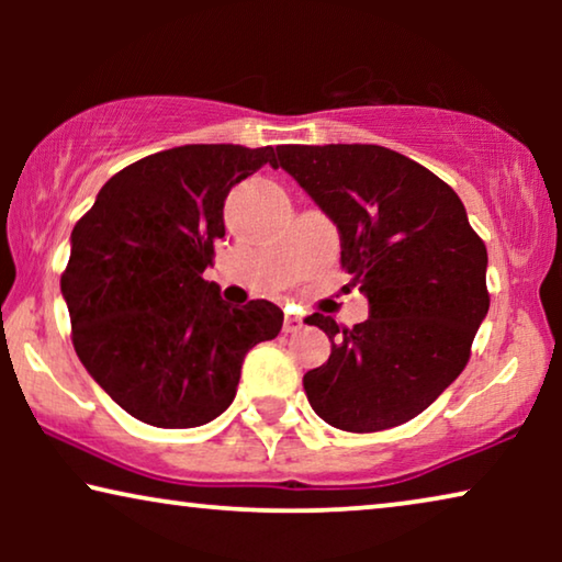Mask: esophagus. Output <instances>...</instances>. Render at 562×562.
<instances>
[{
  "mask_svg": "<svg viewBox=\"0 0 562 562\" xmlns=\"http://www.w3.org/2000/svg\"><path fill=\"white\" fill-rule=\"evenodd\" d=\"M304 327V319L296 317V314H286L283 317V333H299Z\"/></svg>",
  "mask_w": 562,
  "mask_h": 562,
  "instance_id": "obj_1",
  "label": "esophagus"
}]
</instances>
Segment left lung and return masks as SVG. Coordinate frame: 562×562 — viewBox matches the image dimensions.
Instances as JSON below:
<instances>
[{"label": "left lung", "mask_w": 562, "mask_h": 562, "mask_svg": "<svg viewBox=\"0 0 562 562\" xmlns=\"http://www.w3.org/2000/svg\"><path fill=\"white\" fill-rule=\"evenodd\" d=\"M279 164L340 229V263L371 317L314 312L333 352L304 373L312 409L345 432H381L427 409L471 358L488 312L486 245L448 183L381 145H281Z\"/></svg>", "instance_id": "left-lung-1"}]
</instances>
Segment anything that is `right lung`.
Listing matches in <instances>:
<instances>
[{"instance_id":"add662e5","label":"right lung","mask_w":562,"mask_h":562,"mask_svg":"<svg viewBox=\"0 0 562 562\" xmlns=\"http://www.w3.org/2000/svg\"><path fill=\"white\" fill-rule=\"evenodd\" d=\"M276 150L181 145L114 173L76 222L60 291L76 356L127 414L153 427H199L233 404L243 358L281 333L266 299L222 302L204 281L225 237L229 189Z\"/></svg>"}]
</instances>
